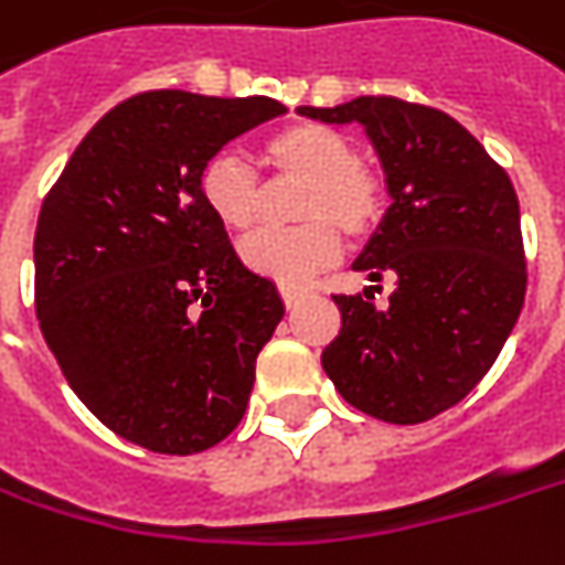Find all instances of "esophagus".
Masks as SVG:
<instances>
[{"label": "esophagus", "mask_w": 565, "mask_h": 565, "mask_svg": "<svg viewBox=\"0 0 565 565\" xmlns=\"http://www.w3.org/2000/svg\"><path fill=\"white\" fill-rule=\"evenodd\" d=\"M279 296H282V301H286V308H296L305 292L296 289V286H279Z\"/></svg>", "instance_id": "obj_1"}]
</instances>
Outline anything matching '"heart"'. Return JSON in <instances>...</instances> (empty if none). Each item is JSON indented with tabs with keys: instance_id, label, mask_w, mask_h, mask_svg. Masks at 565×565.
<instances>
[{
	"instance_id": "1",
	"label": "heart",
	"mask_w": 565,
	"mask_h": 565,
	"mask_svg": "<svg viewBox=\"0 0 565 565\" xmlns=\"http://www.w3.org/2000/svg\"><path fill=\"white\" fill-rule=\"evenodd\" d=\"M260 161L273 181H301L296 193V225L260 228L241 241V260L257 276L298 286L333 264L340 232L369 238L384 218V178L355 158V146L321 124H292L260 146ZM200 196L225 225L244 232L267 206V184L238 156H212L200 171Z\"/></svg>"
}]
</instances>
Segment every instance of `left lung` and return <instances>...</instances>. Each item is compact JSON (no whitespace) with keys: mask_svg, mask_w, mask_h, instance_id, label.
I'll return each instance as SVG.
<instances>
[{"mask_svg":"<svg viewBox=\"0 0 565 565\" xmlns=\"http://www.w3.org/2000/svg\"><path fill=\"white\" fill-rule=\"evenodd\" d=\"M321 124H362L391 206L355 269L394 276L375 296H333L340 333L321 365L355 409L413 426L461 404L493 369L527 289L519 196L505 168L455 117L401 98L298 107ZM379 289V286H372Z\"/></svg>","mask_w":565,"mask_h":565,"instance_id":"1","label":"left lung"}]
</instances>
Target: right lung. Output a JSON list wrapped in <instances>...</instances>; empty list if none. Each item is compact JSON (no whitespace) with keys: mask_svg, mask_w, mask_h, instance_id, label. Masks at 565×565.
Returning <instances> with one entry per match:
<instances>
[{"mask_svg":"<svg viewBox=\"0 0 565 565\" xmlns=\"http://www.w3.org/2000/svg\"><path fill=\"white\" fill-rule=\"evenodd\" d=\"M279 100L178 88L107 110L43 196L34 305L70 387L158 455H196L241 423L276 324V286L238 260L200 171Z\"/></svg>","mask_w":565,"mask_h":565,"instance_id":"obj_1","label":"right lung"}]
</instances>
